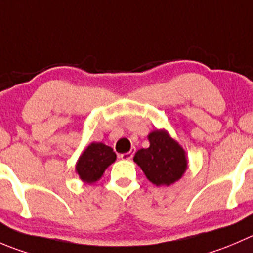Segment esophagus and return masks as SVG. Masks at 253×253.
<instances>
[{"mask_svg":"<svg viewBox=\"0 0 253 253\" xmlns=\"http://www.w3.org/2000/svg\"><path fill=\"white\" fill-rule=\"evenodd\" d=\"M134 151H136V148H132L131 151L127 152V153H122V154H120V158L124 159V161H129V159H132V157H133Z\"/></svg>","mask_w":253,"mask_h":253,"instance_id":"obj_1","label":"esophagus"}]
</instances>
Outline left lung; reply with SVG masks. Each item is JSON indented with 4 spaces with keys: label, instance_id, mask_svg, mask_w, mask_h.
Instances as JSON below:
<instances>
[{
    "label": "left lung",
    "instance_id": "1",
    "mask_svg": "<svg viewBox=\"0 0 253 253\" xmlns=\"http://www.w3.org/2000/svg\"><path fill=\"white\" fill-rule=\"evenodd\" d=\"M148 148H141L133 157L152 184L169 186L178 181L188 169V158L183 147L167 129H153L147 136Z\"/></svg>",
    "mask_w": 253,
    "mask_h": 253
}]
</instances>
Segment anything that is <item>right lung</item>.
<instances>
[{
	"label": "right lung",
	"mask_w": 253,
	"mask_h": 253,
	"mask_svg": "<svg viewBox=\"0 0 253 253\" xmlns=\"http://www.w3.org/2000/svg\"><path fill=\"white\" fill-rule=\"evenodd\" d=\"M116 161V153L102 142H92L83 151L75 164V171L85 184L100 180L105 170Z\"/></svg>",
	"instance_id": "obj_1"
}]
</instances>
